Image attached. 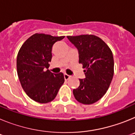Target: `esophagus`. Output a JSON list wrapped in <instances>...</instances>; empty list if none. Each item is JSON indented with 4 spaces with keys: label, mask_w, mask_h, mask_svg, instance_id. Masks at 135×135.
I'll return each instance as SVG.
<instances>
[{
    "label": "esophagus",
    "mask_w": 135,
    "mask_h": 135,
    "mask_svg": "<svg viewBox=\"0 0 135 135\" xmlns=\"http://www.w3.org/2000/svg\"><path fill=\"white\" fill-rule=\"evenodd\" d=\"M70 77H71V76H70V75L66 74H64V78H65V80H68V79H70Z\"/></svg>",
    "instance_id": "obj_1"
}]
</instances>
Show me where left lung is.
I'll return each mask as SVG.
<instances>
[{"mask_svg": "<svg viewBox=\"0 0 135 135\" xmlns=\"http://www.w3.org/2000/svg\"><path fill=\"white\" fill-rule=\"evenodd\" d=\"M78 51L79 63L82 64L85 78L73 90L74 97L85 105L95 103L105 94L114 76V57L109 46L94 35L68 36Z\"/></svg>", "mask_w": 135, "mask_h": 135, "instance_id": "8db88e82", "label": "left lung"}]
</instances>
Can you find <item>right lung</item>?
Returning a JSON list of instances; mask_svg holds the SVG:
<instances>
[{
	"instance_id": "1",
	"label": "right lung",
	"mask_w": 135,
	"mask_h": 135,
	"mask_svg": "<svg viewBox=\"0 0 135 135\" xmlns=\"http://www.w3.org/2000/svg\"><path fill=\"white\" fill-rule=\"evenodd\" d=\"M65 36L35 34L20 48L17 57V71L21 85L27 95L40 103L53 101L64 84V74L47 70L52 59V47Z\"/></svg>"
}]
</instances>
